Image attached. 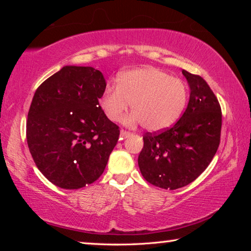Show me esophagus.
<instances>
[{"mask_svg":"<svg viewBox=\"0 0 251 251\" xmlns=\"http://www.w3.org/2000/svg\"><path fill=\"white\" fill-rule=\"evenodd\" d=\"M131 135H133V134L129 133V131L124 130V129H121V138H122V139H123V138L129 137V136H131Z\"/></svg>","mask_w":251,"mask_h":251,"instance_id":"34e87169","label":"esophagus"}]
</instances>
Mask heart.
<instances>
[{
  "label": "heart",
  "mask_w": 251,
  "mask_h": 251,
  "mask_svg": "<svg viewBox=\"0 0 251 251\" xmlns=\"http://www.w3.org/2000/svg\"><path fill=\"white\" fill-rule=\"evenodd\" d=\"M187 88L180 79L166 72L147 67L126 72L117 78L116 87H107L100 100L108 120L125 118L127 125L142 124L151 131L166 129L175 124L185 108Z\"/></svg>",
  "instance_id": "heart-1"
}]
</instances>
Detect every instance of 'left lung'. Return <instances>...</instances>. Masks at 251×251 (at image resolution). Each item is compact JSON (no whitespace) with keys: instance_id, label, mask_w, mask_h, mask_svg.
Instances as JSON below:
<instances>
[{"instance_id":"obj_1","label":"left lung","mask_w":251,"mask_h":251,"mask_svg":"<svg viewBox=\"0 0 251 251\" xmlns=\"http://www.w3.org/2000/svg\"><path fill=\"white\" fill-rule=\"evenodd\" d=\"M190 87L187 108L174 126L143 136L138 156L143 177L156 187L177 189L193 182L214 158L220 143L222 108L201 76L182 70Z\"/></svg>"}]
</instances>
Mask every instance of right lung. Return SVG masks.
<instances>
[{"label": "right lung", "instance_id": "1", "mask_svg": "<svg viewBox=\"0 0 251 251\" xmlns=\"http://www.w3.org/2000/svg\"><path fill=\"white\" fill-rule=\"evenodd\" d=\"M106 82L90 66H64L33 96L26 141L40 172L55 186L78 189L99 179L120 137L100 106Z\"/></svg>", "mask_w": 251, "mask_h": 251}]
</instances>
